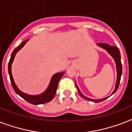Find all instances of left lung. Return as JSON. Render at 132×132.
I'll return each mask as SVG.
<instances>
[{"instance_id":"obj_1","label":"left lung","mask_w":132,"mask_h":132,"mask_svg":"<svg viewBox=\"0 0 132 132\" xmlns=\"http://www.w3.org/2000/svg\"><path fill=\"white\" fill-rule=\"evenodd\" d=\"M97 46L105 50V51L112 57L114 60L115 64H116V67H117V81H116V85H115L114 90V91H113L112 94H111V95H112L113 94H114L115 92H117V90H118V88H119L120 81H121V75H122V64H121L120 51H119V49L117 47V46H110V44H105V43H98V44H97ZM75 85H76L77 89L78 90V92L79 93V94H80V96H81L83 98L86 99V100L90 101H92V102L94 103H98L105 100V99H107L108 97H110V96H107V97H105V98H100V99H93V98H88L87 96H84V95L81 92L80 90L79 89L78 86H77V85L76 81H75Z\"/></svg>"}]
</instances>
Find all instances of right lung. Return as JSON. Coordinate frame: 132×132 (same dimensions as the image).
<instances>
[{"label":"right lung","instance_id":"add662e5","mask_svg":"<svg viewBox=\"0 0 132 132\" xmlns=\"http://www.w3.org/2000/svg\"><path fill=\"white\" fill-rule=\"evenodd\" d=\"M28 40H29L24 41L20 45L18 46L12 52L11 58H10L9 64H8V72H9V77H10L12 87H13L14 91L16 92V94H18L19 96H21L22 98H23L24 100H26L27 102L30 103H31V104H44V103H48L54 98V96L56 94V90H57V88L59 81H60V80L61 79V78H62L65 72H57V73L53 75L51 77V79L48 86L47 87V88L46 89L44 92H42V94H38V95H30V94L24 93V92H22L21 90H20L17 87V86H16V84H15L14 80H13L12 73H11V65H12L14 57H15V55L18 53V51H19L25 45L26 43L28 42Z\"/></svg>","mask_w":132,"mask_h":132}]
</instances>
